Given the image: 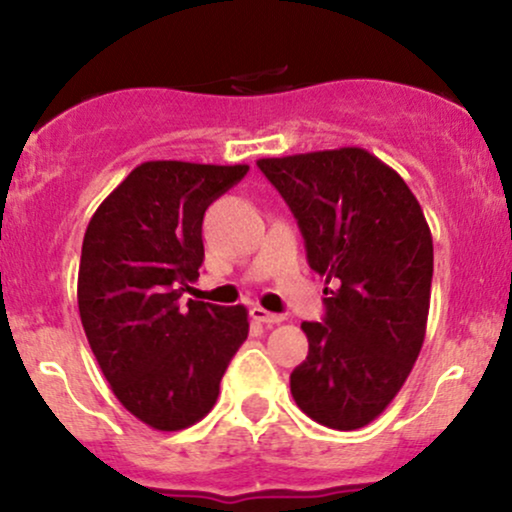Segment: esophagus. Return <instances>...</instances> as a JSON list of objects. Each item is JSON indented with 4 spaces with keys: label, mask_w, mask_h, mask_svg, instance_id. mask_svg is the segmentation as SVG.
Here are the masks:
<instances>
[{
    "label": "esophagus",
    "mask_w": 512,
    "mask_h": 512,
    "mask_svg": "<svg viewBox=\"0 0 512 512\" xmlns=\"http://www.w3.org/2000/svg\"><path fill=\"white\" fill-rule=\"evenodd\" d=\"M250 317L255 322H260V325H267V327H272V325H279L281 320H284V317L281 315H276V313H269V310H264V308H260V305H255V308L250 310Z\"/></svg>",
    "instance_id": "34e87169"
}]
</instances>
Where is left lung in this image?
<instances>
[{"instance_id":"8db88e82","label":"left lung","mask_w":512,"mask_h":512,"mask_svg":"<svg viewBox=\"0 0 512 512\" xmlns=\"http://www.w3.org/2000/svg\"><path fill=\"white\" fill-rule=\"evenodd\" d=\"M296 216L325 317L303 322L308 356L291 395L337 431L370 424L402 390L426 337L433 238L399 175L358 146L260 158Z\"/></svg>"}]
</instances>
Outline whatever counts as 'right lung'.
Wrapping results in <instances>:
<instances>
[{
	"label": "right lung",
	"instance_id": "right-lung-1",
	"mask_svg": "<svg viewBox=\"0 0 512 512\" xmlns=\"http://www.w3.org/2000/svg\"><path fill=\"white\" fill-rule=\"evenodd\" d=\"M250 166L146 161L88 221L79 315L105 380L129 414L180 431L209 414L248 339V310L180 303L204 262V211Z\"/></svg>",
	"mask_w": 512,
	"mask_h": 512
}]
</instances>
